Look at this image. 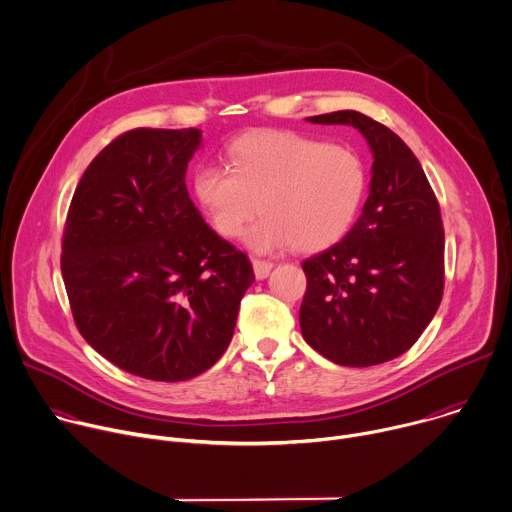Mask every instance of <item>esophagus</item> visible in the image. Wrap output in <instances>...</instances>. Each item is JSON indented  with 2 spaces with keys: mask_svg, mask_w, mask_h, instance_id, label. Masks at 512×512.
<instances>
[{
  "mask_svg": "<svg viewBox=\"0 0 512 512\" xmlns=\"http://www.w3.org/2000/svg\"><path fill=\"white\" fill-rule=\"evenodd\" d=\"M272 262H268V260H260V258H252V268H254V274H256V278H266L268 274H270V270H272Z\"/></svg>",
  "mask_w": 512,
  "mask_h": 512,
  "instance_id": "34e87169",
  "label": "esophagus"
}]
</instances>
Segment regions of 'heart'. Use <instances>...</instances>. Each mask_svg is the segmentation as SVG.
Instances as JSON below:
<instances>
[{
    "mask_svg": "<svg viewBox=\"0 0 512 512\" xmlns=\"http://www.w3.org/2000/svg\"><path fill=\"white\" fill-rule=\"evenodd\" d=\"M230 167L203 163L193 193L222 238H236L258 214L246 244L258 252L294 246L319 252L353 226L367 189L361 157L296 131H252L236 139Z\"/></svg>",
    "mask_w": 512,
    "mask_h": 512,
    "instance_id": "obj_1",
    "label": "heart"
}]
</instances>
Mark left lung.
I'll return each mask as SVG.
<instances>
[{
  "label": "left lung",
  "instance_id": "1",
  "mask_svg": "<svg viewBox=\"0 0 512 512\" xmlns=\"http://www.w3.org/2000/svg\"><path fill=\"white\" fill-rule=\"evenodd\" d=\"M351 125L373 151L369 197L349 234L302 262L304 341L337 365L369 367L410 349L444 294V228L418 161L391 129L357 111L309 117Z\"/></svg>",
  "mask_w": 512,
  "mask_h": 512
}]
</instances>
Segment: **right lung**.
I'll return each instance as SVG.
<instances>
[{"label": "right lung", "instance_id": "add662e5", "mask_svg": "<svg viewBox=\"0 0 512 512\" xmlns=\"http://www.w3.org/2000/svg\"><path fill=\"white\" fill-rule=\"evenodd\" d=\"M199 129H133L80 177L62 278L86 343L133 375L185 381L228 349L254 282L248 256L193 206L185 171Z\"/></svg>", "mask_w": 512, "mask_h": 512}]
</instances>
